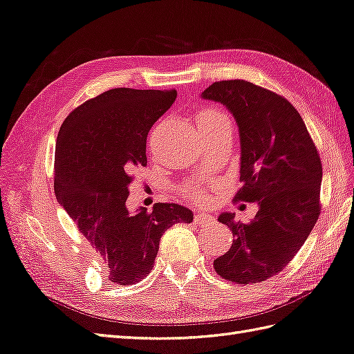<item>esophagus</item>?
I'll list each match as a JSON object with an SVG mask.
<instances>
[{"instance_id":"34e87169","label":"esophagus","mask_w":354,"mask_h":354,"mask_svg":"<svg viewBox=\"0 0 354 354\" xmlns=\"http://www.w3.org/2000/svg\"><path fill=\"white\" fill-rule=\"evenodd\" d=\"M194 221L197 225H203V223H209V221H214V218H212L209 214H205V212H202V214H197L194 216Z\"/></svg>"}]
</instances>
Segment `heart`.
<instances>
[{
  "mask_svg": "<svg viewBox=\"0 0 354 354\" xmlns=\"http://www.w3.org/2000/svg\"><path fill=\"white\" fill-rule=\"evenodd\" d=\"M203 119H227V118H226V114L220 113V111L207 110V111H202L199 116H197V120H203ZM180 192H183V194L190 201H201L205 197V192L202 190L201 185H197V184H187L180 188Z\"/></svg>",
  "mask_w": 354,
  "mask_h": 354,
  "instance_id": "obj_1",
  "label": "heart"
}]
</instances>
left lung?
<instances>
[{
  "label": "left lung",
  "mask_w": 354,
  "mask_h": 354,
  "mask_svg": "<svg viewBox=\"0 0 354 354\" xmlns=\"http://www.w3.org/2000/svg\"><path fill=\"white\" fill-rule=\"evenodd\" d=\"M203 100L223 104L240 131L241 188L235 201L258 202L249 223L232 212L218 221L232 241L214 270L229 282H264L282 271L300 250L319 216L322 160L294 105L271 90L244 80L217 81Z\"/></svg>",
  "instance_id": "8db88e82"
}]
</instances>
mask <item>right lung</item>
I'll list each match as a JSON object with an SVG mask.
<instances>
[{
	"label": "right lung",
	"instance_id": "add662e5",
	"mask_svg": "<svg viewBox=\"0 0 354 354\" xmlns=\"http://www.w3.org/2000/svg\"><path fill=\"white\" fill-rule=\"evenodd\" d=\"M175 100V90H106L77 106L57 136L55 197L114 283L145 279L161 235L193 221V212L178 203H155L152 212L127 208L133 171L147 162V133Z\"/></svg>",
	"mask_w": 354,
	"mask_h": 354
}]
</instances>
